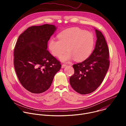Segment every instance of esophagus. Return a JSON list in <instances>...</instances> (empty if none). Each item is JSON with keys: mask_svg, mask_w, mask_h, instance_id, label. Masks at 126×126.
Here are the masks:
<instances>
[{"mask_svg": "<svg viewBox=\"0 0 126 126\" xmlns=\"http://www.w3.org/2000/svg\"><path fill=\"white\" fill-rule=\"evenodd\" d=\"M66 66H67V65H66V64H62V68H63L65 67Z\"/></svg>", "mask_w": 126, "mask_h": 126, "instance_id": "34e87169", "label": "esophagus"}]
</instances>
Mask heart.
<instances>
[{
	"label": "heart",
	"mask_w": 126,
	"mask_h": 126,
	"mask_svg": "<svg viewBox=\"0 0 126 126\" xmlns=\"http://www.w3.org/2000/svg\"><path fill=\"white\" fill-rule=\"evenodd\" d=\"M58 39L51 38L49 41V48L52 54L61 57L62 61H67L74 58L77 61L87 59L93 50L95 39L92 33L78 27L66 29L58 35Z\"/></svg>",
	"instance_id": "heart-1"
}]
</instances>
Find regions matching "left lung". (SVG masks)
Instances as JSON below:
<instances>
[{"mask_svg":"<svg viewBox=\"0 0 126 126\" xmlns=\"http://www.w3.org/2000/svg\"><path fill=\"white\" fill-rule=\"evenodd\" d=\"M97 41L95 49L87 59L73 65L74 74L70 78V83L80 94L91 93L104 80L110 66L109 50L102 33L95 30Z\"/></svg>","mask_w":126,"mask_h":126,"instance_id":"obj_1","label":"left lung"}]
</instances>
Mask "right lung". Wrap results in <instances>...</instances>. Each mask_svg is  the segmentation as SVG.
<instances>
[{
	"instance_id": "right-lung-1",
	"label": "right lung",
	"mask_w": 126,
	"mask_h": 126,
	"mask_svg": "<svg viewBox=\"0 0 126 126\" xmlns=\"http://www.w3.org/2000/svg\"><path fill=\"white\" fill-rule=\"evenodd\" d=\"M56 29L48 24L29 27L19 35L16 43V73L23 87L32 93L47 91L61 67V62L47 49L48 41Z\"/></svg>"
}]
</instances>
